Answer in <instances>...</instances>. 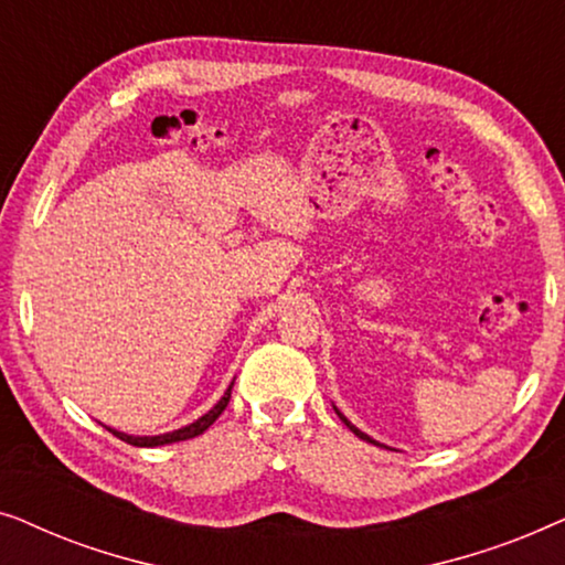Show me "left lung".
Segmentation results:
<instances>
[{"mask_svg": "<svg viewBox=\"0 0 565 565\" xmlns=\"http://www.w3.org/2000/svg\"><path fill=\"white\" fill-rule=\"evenodd\" d=\"M334 412H337V416H339V419H342V422L347 424V427H350V431H354V435H358L360 439H365V443H370V445H381V443H375V439H373V437H370V435H365V431H360L358 427H354V424H352L350 419H347V416H344L342 412H339V408H337V406H334ZM381 447H383V445H381Z\"/></svg>", "mask_w": 565, "mask_h": 565, "instance_id": "8db88e82", "label": "left lung"}]
</instances>
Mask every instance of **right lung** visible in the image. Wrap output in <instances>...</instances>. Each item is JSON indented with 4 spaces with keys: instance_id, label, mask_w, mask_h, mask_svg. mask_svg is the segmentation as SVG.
<instances>
[{
    "instance_id": "add662e5",
    "label": "right lung",
    "mask_w": 565,
    "mask_h": 565,
    "mask_svg": "<svg viewBox=\"0 0 565 565\" xmlns=\"http://www.w3.org/2000/svg\"><path fill=\"white\" fill-rule=\"evenodd\" d=\"M231 388H234V383L228 385L226 388V393H223V398L218 401V404H215L211 412L207 414H203L200 416L198 422H192V424H188V427H182V429H174V431H167V435H157V437H136V435H126V431H118V429H110L115 437H120L122 443H128V445H134V447H159V445H172V443H182V439H192V437H198V435H203V431L211 427V424L218 419V416L223 414V408L228 406V398H231Z\"/></svg>"
}]
</instances>
